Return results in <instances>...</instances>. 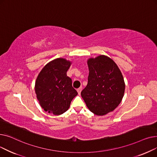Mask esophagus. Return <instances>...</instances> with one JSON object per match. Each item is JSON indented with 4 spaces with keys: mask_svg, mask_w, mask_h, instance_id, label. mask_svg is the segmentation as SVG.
<instances>
[{
    "mask_svg": "<svg viewBox=\"0 0 157 157\" xmlns=\"http://www.w3.org/2000/svg\"><path fill=\"white\" fill-rule=\"evenodd\" d=\"M81 90H82V88H78V89H77V92H78V94H79V95H80V94H81Z\"/></svg>",
    "mask_w": 157,
    "mask_h": 157,
    "instance_id": "obj_1",
    "label": "esophagus"
}]
</instances>
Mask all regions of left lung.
Masks as SVG:
<instances>
[{
    "instance_id": "obj_1",
    "label": "left lung",
    "mask_w": 157,
    "mask_h": 157,
    "mask_svg": "<svg viewBox=\"0 0 157 157\" xmlns=\"http://www.w3.org/2000/svg\"><path fill=\"white\" fill-rule=\"evenodd\" d=\"M87 63L88 84L81 95L90 111L103 116L121 102L125 92L124 79L118 65L108 56L91 58Z\"/></svg>"
}]
</instances>
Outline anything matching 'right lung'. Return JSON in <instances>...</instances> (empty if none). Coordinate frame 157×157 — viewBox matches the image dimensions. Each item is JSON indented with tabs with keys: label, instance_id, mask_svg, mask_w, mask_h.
<instances>
[{
	"label": "right lung",
	"instance_id": "add662e5",
	"mask_svg": "<svg viewBox=\"0 0 157 157\" xmlns=\"http://www.w3.org/2000/svg\"><path fill=\"white\" fill-rule=\"evenodd\" d=\"M71 62L59 58L48 63L36 79L35 92L39 104L45 111L60 115L67 111L78 95L67 76Z\"/></svg>",
	"mask_w": 157,
	"mask_h": 157
}]
</instances>
